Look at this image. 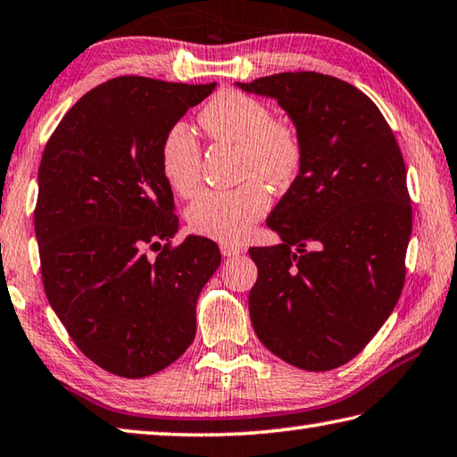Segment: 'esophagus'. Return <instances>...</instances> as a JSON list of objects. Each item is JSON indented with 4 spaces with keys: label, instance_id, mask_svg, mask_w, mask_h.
<instances>
[{
    "label": "esophagus",
    "instance_id": "esophagus-1",
    "mask_svg": "<svg viewBox=\"0 0 457 457\" xmlns=\"http://www.w3.org/2000/svg\"><path fill=\"white\" fill-rule=\"evenodd\" d=\"M243 251H245V248L240 246V245H232V243H222L220 245L222 256H237V254H240Z\"/></svg>",
    "mask_w": 457,
    "mask_h": 457
}]
</instances>
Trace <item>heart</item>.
Here are the masks:
<instances>
[{"label": "heart", "instance_id": "obj_1", "mask_svg": "<svg viewBox=\"0 0 457 457\" xmlns=\"http://www.w3.org/2000/svg\"><path fill=\"white\" fill-rule=\"evenodd\" d=\"M201 125L217 143L238 145L240 175L253 176L228 191H204L188 206L187 219L196 235L220 243H238L270 209V193L264 177L274 185H287L298 175L304 145L298 127L272 119V111L251 95L220 91L206 103ZM203 151L193 129L177 121L161 141V170L169 187L180 196H193L201 185Z\"/></svg>", "mask_w": 457, "mask_h": 457}]
</instances>
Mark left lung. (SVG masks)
Instances as JSON below:
<instances>
[{
    "label": "left lung",
    "instance_id": "obj_1",
    "mask_svg": "<svg viewBox=\"0 0 457 457\" xmlns=\"http://www.w3.org/2000/svg\"><path fill=\"white\" fill-rule=\"evenodd\" d=\"M278 101L304 159L253 246V328L272 354L310 372L350 362L388 320L406 278L411 204L406 165L374 101L314 71L237 83Z\"/></svg>",
    "mask_w": 457,
    "mask_h": 457
}]
</instances>
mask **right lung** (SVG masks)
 <instances>
[{
    "instance_id": "right-lung-1",
    "label": "right lung",
    "mask_w": 457,
    "mask_h": 457,
    "mask_svg": "<svg viewBox=\"0 0 457 457\" xmlns=\"http://www.w3.org/2000/svg\"><path fill=\"white\" fill-rule=\"evenodd\" d=\"M214 87L117 77L85 93L43 151V288L77 348L115 376H151L191 346L196 300L220 264L204 237L170 245L179 219L161 170L162 135Z\"/></svg>"
}]
</instances>
